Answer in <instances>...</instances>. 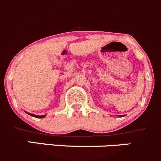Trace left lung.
Here are the masks:
<instances>
[{
	"mask_svg": "<svg viewBox=\"0 0 161 161\" xmlns=\"http://www.w3.org/2000/svg\"><path fill=\"white\" fill-rule=\"evenodd\" d=\"M120 117H122V115H120Z\"/></svg>",
	"mask_w": 161,
	"mask_h": 161,
	"instance_id": "1",
	"label": "left lung"
}]
</instances>
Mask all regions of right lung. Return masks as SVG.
<instances>
[{
    "label": "right lung",
    "instance_id": "right-lung-1",
    "mask_svg": "<svg viewBox=\"0 0 161 161\" xmlns=\"http://www.w3.org/2000/svg\"><path fill=\"white\" fill-rule=\"evenodd\" d=\"M27 114H28L31 115V116L35 117V118H44V117L46 116V114H45V115H41V116H40V115H35V114H30V113H27Z\"/></svg>",
    "mask_w": 161,
    "mask_h": 161
}]
</instances>
